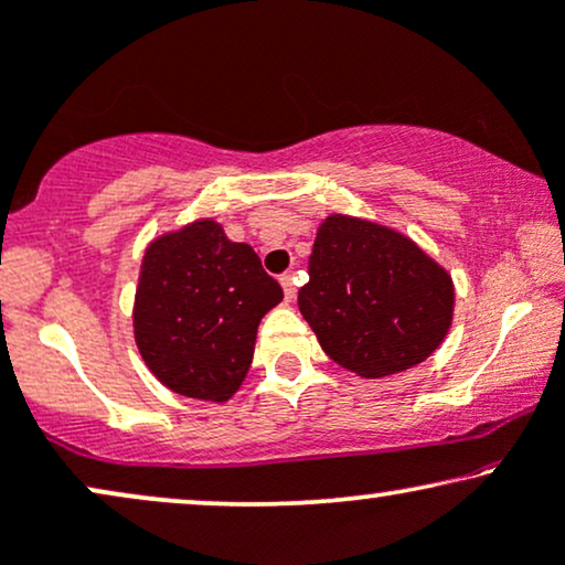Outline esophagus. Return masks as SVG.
Returning <instances> with one entry per match:
<instances>
[{"label":"esophagus","mask_w":565,"mask_h":565,"mask_svg":"<svg viewBox=\"0 0 565 565\" xmlns=\"http://www.w3.org/2000/svg\"><path fill=\"white\" fill-rule=\"evenodd\" d=\"M278 281H281V287H284V297H287L289 302H291V299H295V295H297V287H295V276H291V274H284L281 278H278Z\"/></svg>","instance_id":"obj_1"}]
</instances>
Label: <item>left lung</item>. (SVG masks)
Returning a JSON list of instances; mask_svg holds the SVG:
<instances>
[{
	"mask_svg": "<svg viewBox=\"0 0 565 565\" xmlns=\"http://www.w3.org/2000/svg\"><path fill=\"white\" fill-rule=\"evenodd\" d=\"M307 274L299 312L335 365L360 377L419 365L451 328V274L391 226L331 213L318 226Z\"/></svg>",
	"mask_w": 565,
	"mask_h": 565,
	"instance_id": "left-lung-1",
	"label": "left lung"
}]
</instances>
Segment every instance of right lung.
<instances>
[{"label":"right lung","instance_id":"add662e5","mask_svg":"<svg viewBox=\"0 0 565 565\" xmlns=\"http://www.w3.org/2000/svg\"><path fill=\"white\" fill-rule=\"evenodd\" d=\"M284 299L255 249L213 218L146 247L132 305L135 344L174 394L224 404L253 365L260 318Z\"/></svg>","mask_w":565,"mask_h":565}]
</instances>
